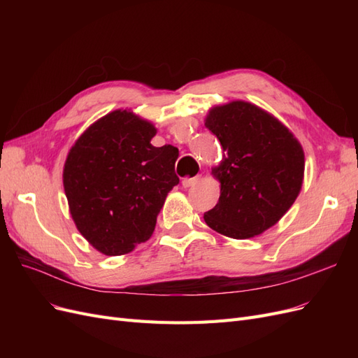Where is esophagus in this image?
Segmentation results:
<instances>
[{
  "label": "esophagus",
  "mask_w": 358,
  "mask_h": 358,
  "mask_svg": "<svg viewBox=\"0 0 358 358\" xmlns=\"http://www.w3.org/2000/svg\"><path fill=\"white\" fill-rule=\"evenodd\" d=\"M197 182H199V176H196V178H183L182 179V187L183 188H189L192 185H196Z\"/></svg>",
  "instance_id": "esophagus-1"
}]
</instances>
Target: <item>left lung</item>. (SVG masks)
I'll return each mask as SVG.
<instances>
[{"instance_id": "1", "label": "left lung", "mask_w": 358, "mask_h": 358, "mask_svg": "<svg viewBox=\"0 0 358 358\" xmlns=\"http://www.w3.org/2000/svg\"><path fill=\"white\" fill-rule=\"evenodd\" d=\"M224 149V161L212 170L221 196L204 213L210 229L233 239H248L275 225L297 199L305 155L297 138L259 107L233 101L206 117Z\"/></svg>"}]
</instances>
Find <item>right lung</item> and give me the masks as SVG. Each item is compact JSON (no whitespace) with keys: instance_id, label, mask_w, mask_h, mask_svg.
<instances>
[{"instance_id":"right-lung-1","label":"right lung","mask_w":358,"mask_h":358,"mask_svg":"<svg viewBox=\"0 0 358 358\" xmlns=\"http://www.w3.org/2000/svg\"><path fill=\"white\" fill-rule=\"evenodd\" d=\"M152 124L115 110L71 148L64 189L78 230L106 255H122L152 236L169 191L179 183L178 148H155Z\"/></svg>"}]
</instances>
